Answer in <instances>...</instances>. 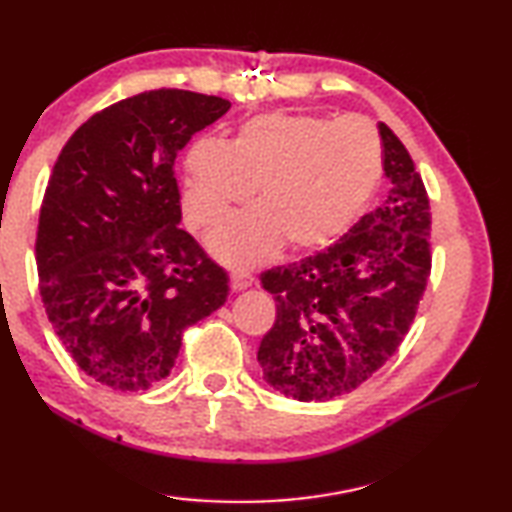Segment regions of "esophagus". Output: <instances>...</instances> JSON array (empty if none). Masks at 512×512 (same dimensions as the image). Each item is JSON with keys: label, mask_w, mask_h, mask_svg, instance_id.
<instances>
[{"label": "esophagus", "mask_w": 512, "mask_h": 512, "mask_svg": "<svg viewBox=\"0 0 512 512\" xmlns=\"http://www.w3.org/2000/svg\"><path fill=\"white\" fill-rule=\"evenodd\" d=\"M230 287L232 291H244L248 287H253V275L241 273V271L230 273Z\"/></svg>", "instance_id": "1"}]
</instances>
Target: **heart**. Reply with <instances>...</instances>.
Wrapping results in <instances>:
<instances>
[{
	"label": "heart",
	"mask_w": 512,
	"mask_h": 512,
	"mask_svg": "<svg viewBox=\"0 0 512 512\" xmlns=\"http://www.w3.org/2000/svg\"><path fill=\"white\" fill-rule=\"evenodd\" d=\"M381 176V142L363 119L268 112L241 124L228 144L201 140L185 158V219L210 232L246 205L259 210L212 237L232 266L262 262L282 244L316 250L357 221Z\"/></svg>",
	"instance_id": "obj_1"
}]
</instances>
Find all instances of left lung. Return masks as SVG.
<instances>
[{
  "label": "left lung",
  "instance_id": "obj_1",
  "mask_svg": "<svg viewBox=\"0 0 512 512\" xmlns=\"http://www.w3.org/2000/svg\"><path fill=\"white\" fill-rule=\"evenodd\" d=\"M391 192L318 253L259 275L275 323L257 361L275 391L327 402L354 391L400 348L431 273L429 196L409 151L379 124Z\"/></svg>",
  "mask_w": 512,
  "mask_h": 512
}]
</instances>
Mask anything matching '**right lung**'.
Returning <instances> with one entry per match:
<instances>
[{
    "label": "right lung",
    "mask_w": 512,
    "mask_h": 512,
    "mask_svg": "<svg viewBox=\"0 0 512 512\" xmlns=\"http://www.w3.org/2000/svg\"><path fill=\"white\" fill-rule=\"evenodd\" d=\"M230 101L149 90L69 137L40 207V296L60 343L112 391L169 377L187 327L228 298V275L180 230L173 162Z\"/></svg>",
    "instance_id": "obj_1"
}]
</instances>
